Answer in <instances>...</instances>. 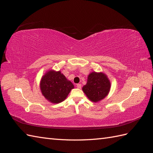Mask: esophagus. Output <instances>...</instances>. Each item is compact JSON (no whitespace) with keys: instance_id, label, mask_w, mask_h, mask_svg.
Instances as JSON below:
<instances>
[{"instance_id":"1","label":"esophagus","mask_w":153,"mask_h":153,"mask_svg":"<svg viewBox=\"0 0 153 153\" xmlns=\"http://www.w3.org/2000/svg\"><path fill=\"white\" fill-rule=\"evenodd\" d=\"M81 87H82L81 84H77V85H76V87L78 88V89H80Z\"/></svg>"}]
</instances>
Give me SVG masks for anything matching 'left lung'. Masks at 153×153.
Returning <instances> with one entry per match:
<instances>
[{"instance_id":"left-lung-1","label":"left lung","mask_w":153,"mask_h":153,"mask_svg":"<svg viewBox=\"0 0 153 153\" xmlns=\"http://www.w3.org/2000/svg\"><path fill=\"white\" fill-rule=\"evenodd\" d=\"M110 87V81L105 73L92 71L88 75L87 84L82 87V91L88 99L97 103L108 96Z\"/></svg>"}]
</instances>
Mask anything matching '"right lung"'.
Wrapping results in <instances>:
<instances>
[{
  "mask_svg": "<svg viewBox=\"0 0 153 153\" xmlns=\"http://www.w3.org/2000/svg\"><path fill=\"white\" fill-rule=\"evenodd\" d=\"M39 87L45 99L50 103L57 104L66 99L74 85L61 71L50 69L41 78Z\"/></svg>",
  "mask_w": 153,
  "mask_h": 153,
  "instance_id": "obj_1",
  "label": "right lung"
}]
</instances>
